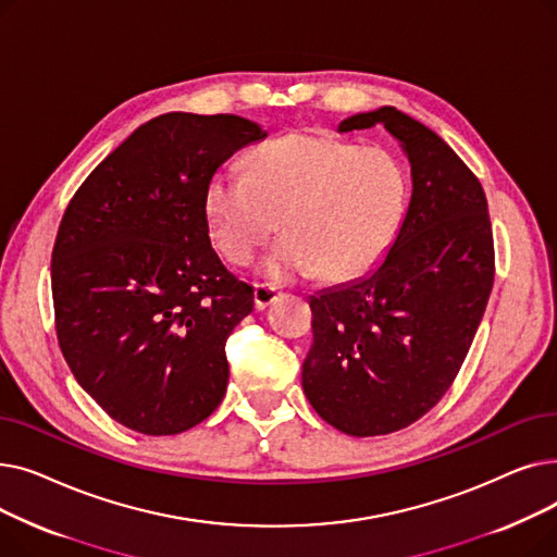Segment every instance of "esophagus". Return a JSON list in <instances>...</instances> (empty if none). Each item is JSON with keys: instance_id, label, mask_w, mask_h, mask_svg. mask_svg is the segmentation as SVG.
<instances>
[{"instance_id": "34e87169", "label": "esophagus", "mask_w": 557, "mask_h": 557, "mask_svg": "<svg viewBox=\"0 0 557 557\" xmlns=\"http://www.w3.org/2000/svg\"><path fill=\"white\" fill-rule=\"evenodd\" d=\"M277 288L269 284H255V307L257 309H267L275 298H277Z\"/></svg>"}]
</instances>
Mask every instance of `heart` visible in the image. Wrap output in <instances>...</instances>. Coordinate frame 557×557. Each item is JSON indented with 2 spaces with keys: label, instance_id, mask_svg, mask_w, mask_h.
Listing matches in <instances>:
<instances>
[{
  "label": "heart",
  "instance_id": "1",
  "mask_svg": "<svg viewBox=\"0 0 557 557\" xmlns=\"http://www.w3.org/2000/svg\"><path fill=\"white\" fill-rule=\"evenodd\" d=\"M408 200L406 173L382 146L330 135L290 133L246 156V173H214L205 187V221L214 248L246 263L271 239L286 237L261 261L271 280L318 271L347 282L386 255Z\"/></svg>",
  "mask_w": 557,
  "mask_h": 557
}]
</instances>
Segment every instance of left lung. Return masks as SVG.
Listing matches in <instances>:
<instances>
[{
	"label": "left lung",
	"instance_id": "1",
	"mask_svg": "<svg viewBox=\"0 0 557 557\" xmlns=\"http://www.w3.org/2000/svg\"><path fill=\"white\" fill-rule=\"evenodd\" d=\"M382 124L411 162L413 191L388 252L359 280L311 296L313 343L302 388L347 435H386L420 420L456 379L494 282L485 191L451 146L393 106L341 133Z\"/></svg>",
	"mask_w": 557,
	"mask_h": 557
}]
</instances>
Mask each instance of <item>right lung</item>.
Listing matches in <instances>:
<instances>
[{"instance_id":"obj_1","label":"right lung","mask_w":557,"mask_h":557,"mask_svg":"<svg viewBox=\"0 0 557 557\" xmlns=\"http://www.w3.org/2000/svg\"><path fill=\"white\" fill-rule=\"evenodd\" d=\"M267 135L237 114H160L67 205L51 252L58 343L78 386L137 433H183L225 395V341L255 302L212 248L202 198Z\"/></svg>"}]
</instances>
